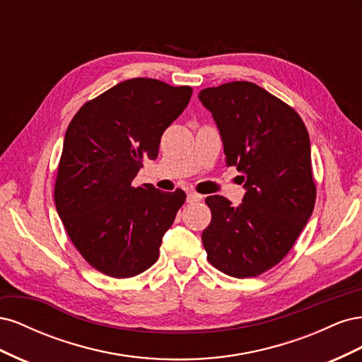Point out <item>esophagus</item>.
I'll use <instances>...</instances> for the list:
<instances>
[{
    "mask_svg": "<svg viewBox=\"0 0 362 362\" xmlns=\"http://www.w3.org/2000/svg\"><path fill=\"white\" fill-rule=\"evenodd\" d=\"M201 199H202V196H201V194H196V193H193V192L187 193V202H190V204H193V202H199Z\"/></svg>",
    "mask_w": 362,
    "mask_h": 362,
    "instance_id": "1",
    "label": "esophagus"
}]
</instances>
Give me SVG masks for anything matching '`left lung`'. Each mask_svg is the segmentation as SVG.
Instances as JSON below:
<instances>
[{
    "label": "left lung",
    "mask_w": 362,
    "mask_h": 362,
    "mask_svg": "<svg viewBox=\"0 0 362 362\" xmlns=\"http://www.w3.org/2000/svg\"><path fill=\"white\" fill-rule=\"evenodd\" d=\"M198 98L214 119L226 166L242 172L246 190L238 206L218 194L205 199L206 258L225 275L258 276L288 254L313 214L308 131L291 107L254 83L206 87Z\"/></svg>",
    "instance_id": "left-lung-1"
}]
</instances>
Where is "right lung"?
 <instances>
[{
	"label": "right lung",
	"instance_id": "1",
	"mask_svg": "<svg viewBox=\"0 0 362 362\" xmlns=\"http://www.w3.org/2000/svg\"><path fill=\"white\" fill-rule=\"evenodd\" d=\"M192 87L133 78L86 103L63 141L57 213L90 266L113 278L140 275L158 259L163 235L185 193L134 187L144 158L156 160L161 136L192 98Z\"/></svg>",
	"mask_w": 362,
	"mask_h": 362
}]
</instances>
